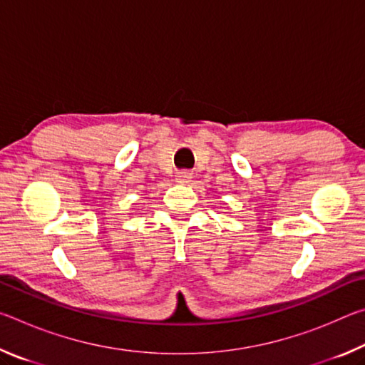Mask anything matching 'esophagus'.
Masks as SVG:
<instances>
[{
	"mask_svg": "<svg viewBox=\"0 0 365 365\" xmlns=\"http://www.w3.org/2000/svg\"><path fill=\"white\" fill-rule=\"evenodd\" d=\"M191 178H193V175L190 174V172L187 170H182V172H177L175 175V182L177 183H190Z\"/></svg>",
	"mask_w": 365,
	"mask_h": 365,
	"instance_id": "1",
	"label": "esophagus"
}]
</instances>
